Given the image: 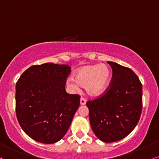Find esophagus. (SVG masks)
Returning <instances> with one entry per match:
<instances>
[{"mask_svg": "<svg viewBox=\"0 0 159 159\" xmlns=\"http://www.w3.org/2000/svg\"><path fill=\"white\" fill-rule=\"evenodd\" d=\"M86 102H87V100L84 98H83V97H81V99H80V103H81V105H84L86 104Z\"/></svg>", "mask_w": 159, "mask_h": 159, "instance_id": "1", "label": "esophagus"}]
</instances>
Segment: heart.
<instances>
[{"instance_id": "1", "label": "heart", "mask_w": 159, "mask_h": 159, "mask_svg": "<svg viewBox=\"0 0 159 159\" xmlns=\"http://www.w3.org/2000/svg\"><path fill=\"white\" fill-rule=\"evenodd\" d=\"M110 80V70L106 64L87 65L76 71L75 81L72 78H69L67 84L69 87L76 89L78 84L85 87L88 94L96 96L104 93L108 87Z\"/></svg>"}]
</instances>
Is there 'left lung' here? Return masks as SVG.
<instances>
[{"mask_svg":"<svg viewBox=\"0 0 159 159\" xmlns=\"http://www.w3.org/2000/svg\"><path fill=\"white\" fill-rule=\"evenodd\" d=\"M107 63L112 70L110 85L87 106L95 135L111 143L125 138L136 127L142 111V84L131 69Z\"/></svg>","mask_w":159,"mask_h":159,"instance_id":"obj_1","label":"left lung"}]
</instances>
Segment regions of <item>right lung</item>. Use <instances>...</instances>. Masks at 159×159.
Listing matches in <instances>:
<instances>
[{"mask_svg":"<svg viewBox=\"0 0 159 159\" xmlns=\"http://www.w3.org/2000/svg\"><path fill=\"white\" fill-rule=\"evenodd\" d=\"M70 72L68 65H33L17 81V118L33 140L54 144L67 132L81 98L78 94H68L65 89Z\"/></svg>","mask_w":159,"mask_h":159,"instance_id":"add662e5","label":"right lung"}]
</instances>
